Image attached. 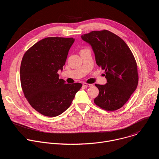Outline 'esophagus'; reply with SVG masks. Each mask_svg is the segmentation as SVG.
I'll return each instance as SVG.
<instances>
[{
	"label": "esophagus",
	"mask_w": 159,
	"mask_h": 159,
	"mask_svg": "<svg viewBox=\"0 0 159 159\" xmlns=\"http://www.w3.org/2000/svg\"><path fill=\"white\" fill-rule=\"evenodd\" d=\"M83 85L84 87H91L93 85V84H88V83H84L83 84Z\"/></svg>",
	"instance_id": "obj_1"
}]
</instances>
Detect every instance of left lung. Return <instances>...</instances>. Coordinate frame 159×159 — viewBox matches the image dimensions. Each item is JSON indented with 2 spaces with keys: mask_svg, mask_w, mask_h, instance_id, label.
Masks as SVG:
<instances>
[{
  "mask_svg": "<svg viewBox=\"0 0 159 159\" xmlns=\"http://www.w3.org/2000/svg\"><path fill=\"white\" fill-rule=\"evenodd\" d=\"M90 43L97 66L105 70L107 83L95 84L99 90L94 103L107 111L120 109L137 89V65L132 51L118 35L107 30H95L81 35Z\"/></svg>",
  "mask_w": 159,
  "mask_h": 159,
  "instance_id": "8db88e82",
  "label": "left lung"
}]
</instances>
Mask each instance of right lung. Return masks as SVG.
Segmentation results:
<instances>
[{
	"mask_svg": "<svg viewBox=\"0 0 159 159\" xmlns=\"http://www.w3.org/2000/svg\"><path fill=\"white\" fill-rule=\"evenodd\" d=\"M74 39L51 37L35 43L24 54L20 77L25 97L40 114L56 117L66 111L80 83L66 84L59 78Z\"/></svg>",
	"mask_w": 159,
	"mask_h": 159,
	"instance_id": "obj_1",
	"label": "right lung"
}]
</instances>
